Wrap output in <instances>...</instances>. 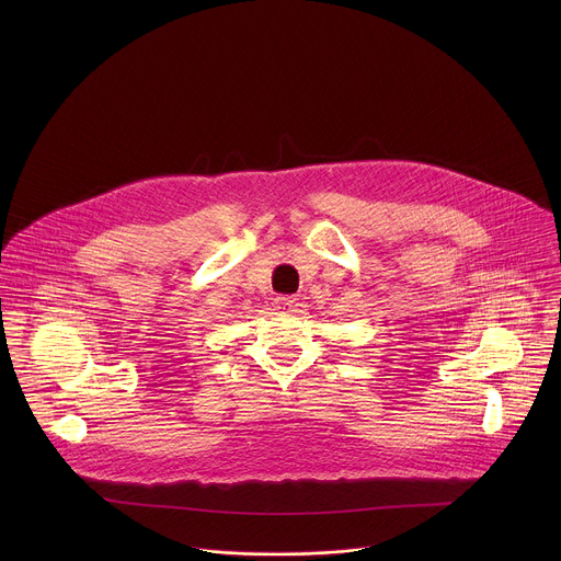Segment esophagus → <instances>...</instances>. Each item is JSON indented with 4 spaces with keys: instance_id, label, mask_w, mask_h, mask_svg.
Segmentation results:
<instances>
[{
    "instance_id": "34e87169",
    "label": "esophagus",
    "mask_w": 561,
    "mask_h": 561,
    "mask_svg": "<svg viewBox=\"0 0 561 561\" xmlns=\"http://www.w3.org/2000/svg\"><path fill=\"white\" fill-rule=\"evenodd\" d=\"M296 307H298V300H296V298H276V300H274V309H276L278 313H283V316L294 313Z\"/></svg>"
}]
</instances>
